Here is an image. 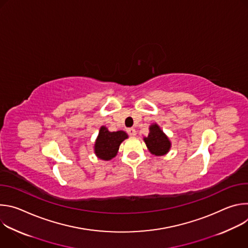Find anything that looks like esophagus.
Returning <instances> with one entry per match:
<instances>
[{
    "mask_svg": "<svg viewBox=\"0 0 248 248\" xmlns=\"http://www.w3.org/2000/svg\"><path fill=\"white\" fill-rule=\"evenodd\" d=\"M127 133L130 136H135L136 135V130L133 127H130V128H127Z\"/></svg>",
    "mask_w": 248,
    "mask_h": 248,
    "instance_id": "34e87169",
    "label": "esophagus"
}]
</instances>
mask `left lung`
Here are the masks:
<instances>
[{
  "label": "left lung",
  "mask_w": 248,
  "mask_h": 248,
  "mask_svg": "<svg viewBox=\"0 0 248 248\" xmlns=\"http://www.w3.org/2000/svg\"><path fill=\"white\" fill-rule=\"evenodd\" d=\"M144 141L149 151L156 156H162L166 154L170 147L168 137L157 124L150 126V132L148 136L144 138Z\"/></svg>",
  "instance_id": "8db88e82"
}]
</instances>
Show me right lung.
Segmentation results:
<instances>
[{
    "instance_id": "add662e5",
    "label": "right lung",
    "mask_w": 248,
    "mask_h": 248,
    "mask_svg": "<svg viewBox=\"0 0 248 248\" xmlns=\"http://www.w3.org/2000/svg\"><path fill=\"white\" fill-rule=\"evenodd\" d=\"M127 138L124 131H109L105 126H102L95 143V153L102 160H111L119 150L123 141Z\"/></svg>"
}]
</instances>
